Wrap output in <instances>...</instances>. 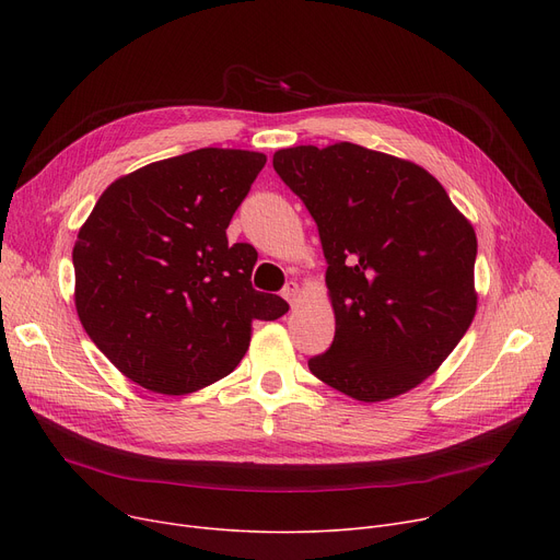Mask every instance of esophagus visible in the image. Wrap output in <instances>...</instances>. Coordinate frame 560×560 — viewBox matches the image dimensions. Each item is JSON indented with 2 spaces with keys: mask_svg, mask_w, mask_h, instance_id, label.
Instances as JSON below:
<instances>
[{
  "mask_svg": "<svg viewBox=\"0 0 560 560\" xmlns=\"http://www.w3.org/2000/svg\"><path fill=\"white\" fill-rule=\"evenodd\" d=\"M283 298L288 300L290 306H295L302 298V285L298 281H290L285 288H283Z\"/></svg>",
  "mask_w": 560,
  "mask_h": 560,
  "instance_id": "1",
  "label": "esophagus"
}]
</instances>
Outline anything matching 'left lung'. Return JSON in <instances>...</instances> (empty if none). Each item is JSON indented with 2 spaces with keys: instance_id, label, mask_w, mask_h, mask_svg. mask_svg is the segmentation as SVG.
Here are the masks:
<instances>
[{
  "instance_id": "8db88e82",
  "label": "left lung",
  "mask_w": 560,
  "mask_h": 560,
  "mask_svg": "<svg viewBox=\"0 0 560 560\" xmlns=\"http://www.w3.org/2000/svg\"><path fill=\"white\" fill-rule=\"evenodd\" d=\"M329 262L336 336L308 361L327 386L386 401L420 386L477 313V233L433 174L354 142L275 152Z\"/></svg>"
}]
</instances>
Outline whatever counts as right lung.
<instances>
[{"label":"right lung","mask_w":560,"mask_h":560,"mask_svg":"<svg viewBox=\"0 0 560 560\" xmlns=\"http://www.w3.org/2000/svg\"><path fill=\"white\" fill-rule=\"evenodd\" d=\"M265 154L203 147L115 179L72 249L74 306L102 354L138 386L188 395L241 363L256 319L288 313L252 288L256 249L226 226Z\"/></svg>","instance_id":"1"}]
</instances>
